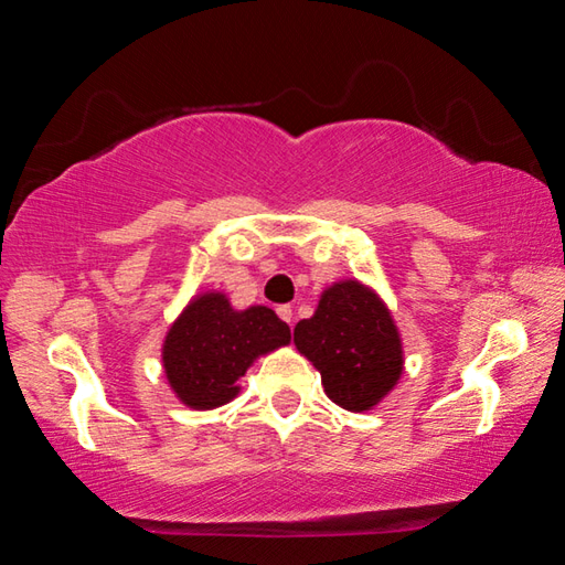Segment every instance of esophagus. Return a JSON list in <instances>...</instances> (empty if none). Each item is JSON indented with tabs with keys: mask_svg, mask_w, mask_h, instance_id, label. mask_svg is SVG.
I'll use <instances>...</instances> for the list:
<instances>
[{
	"mask_svg": "<svg viewBox=\"0 0 565 565\" xmlns=\"http://www.w3.org/2000/svg\"><path fill=\"white\" fill-rule=\"evenodd\" d=\"M276 313H279V317H281L286 323H291V321H294V311H291V306H289V303L276 306Z\"/></svg>",
	"mask_w": 565,
	"mask_h": 565,
	"instance_id": "obj_1",
	"label": "esophagus"
}]
</instances>
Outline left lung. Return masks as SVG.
Returning <instances> with one entry per match:
<instances>
[{
  "label": "left lung",
  "instance_id": "8db88e82",
  "mask_svg": "<svg viewBox=\"0 0 565 565\" xmlns=\"http://www.w3.org/2000/svg\"><path fill=\"white\" fill-rule=\"evenodd\" d=\"M294 343L321 374L333 404L356 414L376 406L404 371L391 311L359 281L329 286L313 317L296 323Z\"/></svg>",
  "mask_w": 565,
  "mask_h": 565
}]
</instances>
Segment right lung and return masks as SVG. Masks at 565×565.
I'll use <instances>...</instances> for the list:
<instances>
[{"label":"right lung","mask_w":565,"mask_h":565,"mask_svg":"<svg viewBox=\"0 0 565 565\" xmlns=\"http://www.w3.org/2000/svg\"><path fill=\"white\" fill-rule=\"evenodd\" d=\"M289 341L291 329L266 306L234 311L224 294H202L171 323L161 361L174 394L206 411L238 394L236 381L254 359Z\"/></svg>","instance_id":"right-lung-1"}]
</instances>
